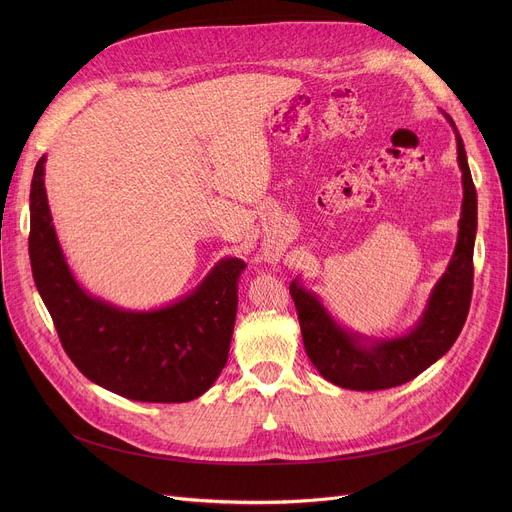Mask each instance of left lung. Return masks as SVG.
Returning <instances> with one entry per match:
<instances>
[{
  "mask_svg": "<svg viewBox=\"0 0 512 512\" xmlns=\"http://www.w3.org/2000/svg\"><path fill=\"white\" fill-rule=\"evenodd\" d=\"M448 121L456 131L464 186L460 231L448 269L435 283L415 328L395 338H364L334 322L316 294L300 285L298 279L289 285L312 364L326 381L342 389L381 391L415 379L452 348L468 318L474 285L478 202L464 141L454 121L450 117Z\"/></svg>",
  "mask_w": 512,
  "mask_h": 512,
  "instance_id": "8db88e82",
  "label": "left lung"
}]
</instances>
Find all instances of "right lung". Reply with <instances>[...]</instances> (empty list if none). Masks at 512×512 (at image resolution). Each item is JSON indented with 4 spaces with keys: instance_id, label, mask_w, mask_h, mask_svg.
Listing matches in <instances>:
<instances>
[{
    "instance_id": "right-lung-1",
    "label": "right lung",
    "mask_w": 512,
    "mask_h": 512,
    "mask_svg": "<svg viewBox=\"0 0 512 512\" xmlns=\"http://www.w3.org/2000/svg\"><path fill=\"white\" fill-rule=\"evenodd\" d=\"M42 156L30 188V263L60 344L99 387L143 403H186L225 369L245 261H218L186 298L152 312L115 308L72 277L56 239Z\"/></svg>"
}]
</instances>
